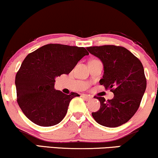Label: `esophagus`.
<instances>
[{"label": "esophagus", "instance_id": "esophagus-1", "mask_svg": "<svg viewBox=\"0 0 158 158\" xmlns=\"http://www.w3.org/2000/svg\"><path fill=\"white\" fill-rule=\"evenodd\" d=\"M82 97H83V99H84L86 101H90L91 99H92V97H91V96L86 95V94H83Z\"/></svg>", "mask_w": 158, "mask_h": 158}]
</instances>
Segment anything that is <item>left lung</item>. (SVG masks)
<instances>
[{
  "label": "left lung",
  "mask_w": 158,
  "mask_h": 158,
  "mask_svg": "<svg viewBox=\"0 0 158 158\" xmlns=\"http://www.w3.org/2000/svg\"><path fill=\"white\" fill-rule=\"evenodd\" d=\"M86 49L103 64L104 72L100 84L114 93L112 100L96 97L101 107L92 115L97 123L104 127L123 125L138 111L146 91V79L142 63L123 46L104 45Z\"/></svg>",
  "instance_id": "1"
}]
</instances>
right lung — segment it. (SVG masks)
<instances>
[{"label":"right lung","mask_w":158,"mask_h":158,"mask_svg":"<svg viewBox=\"0 0 158 158\" xmlns=\"http://www.w3.org/2000/svg\"><path fill=\"white\" fill-rule=\"evenodd\" d=\"M84 47L50 44L27 55L17 72V101L22 112L40 127H51L64 119L75 92L63 93L54 88L55 77L68 75L88 55Z\"/></svg>","instance_id":"add662e5"}]
</instances>
